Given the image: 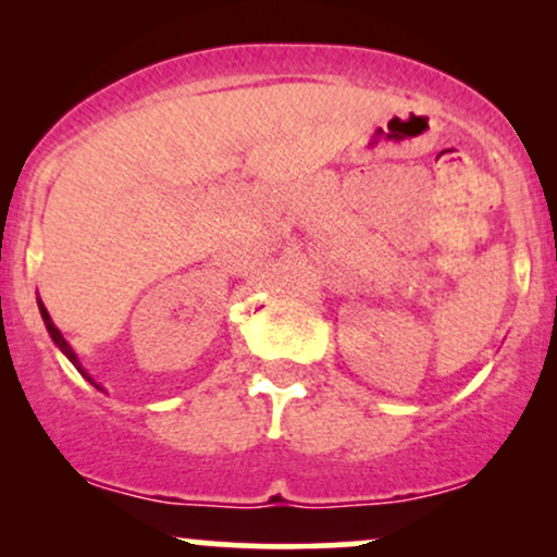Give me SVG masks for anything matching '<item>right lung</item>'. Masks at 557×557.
Returning a JSON list of instances; mask_svg holds the SVG:
<instances>
[{"label":"right lung","instance_id":"right-lung-1","mask_svg":"<svg viewBox=\"0 0 557 557\" xmlns=\"http://www.w3.org/2000/svg\"><path fill=\"white\" fill-rule=\"evenodd\" d=\"M38 311H41V319H44V324H47V332H49V337H52V341H54V345H57V348H60V350H62V354H65V356H67V359H70V363H73V367H75V369H78V372H81L83 376H86V380H88V382H91V385H94L96 389H101V393H104V387H101V385H99V382H94V376H91V374H88V372H86V369H83V363H81V359H78V354H75V350H73V348H70V343L65 341V337H62V332H60V330H57V324L52 322V317H49L47 306H44V304H41V298H38Z\"/></svg>","mask_w":557,"mask_h":557}]
</instances>
